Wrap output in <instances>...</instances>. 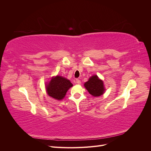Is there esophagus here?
I'll return each instance as SVG.
<instances>
[{
	"label": "esophagus",
	"instance_id": "34e87169",
	"mask_svg": "<svg viewBox=\"0 0 151 151\" xmlns=\"http://www.w3.org/2000/svg\"><path fill=\"white\" fill-rule=\"evenodd\" d=\"M76 83L77 84H81V81L79 80V79H77L76 80Z\"/></svg>",
	"mask_w": 151,
	"mask_h": 151
}]
</instances>
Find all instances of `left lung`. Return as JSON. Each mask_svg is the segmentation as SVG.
I'll list each match as a JSON object with an SVG mask.
<instances>
[{
    "label": "left lung",
    "instance_id": "8db88e82",
    "mask_svg": "<svg viewBox=\"0 0 151 151\" xmlns=\"http://www.w3.org/2000/svg\"><path fill=\"white\" fill-rule=\"evenodd\" d=\"M85 88L93 96H99L104 93L103 82L95 75L90 77L89 81L84 84Z\"/></svg>",
    "mask_w": 151,
    "mask_h": 151
}]
</instances>
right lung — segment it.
I'll list each match as a JSON object with an SVG mask.
<instances>
[{
  "mask_svg": "<svg viewBox=\"0 0 151 151\" xmlns=\"http://www.w3.org/2000/svg\"><path fill=\"white\" fill-rule=\"evenodd\" d=\"M72 86V84L69 80L57 76L52 78L47 86V93L52 98L60 100L64 98L67 91Z\"/></svg>",
  "mask_w": 151,
  "mask_h": 151,
  "instance_id": "1",
  "label": "right lung"
}]
</instances>
